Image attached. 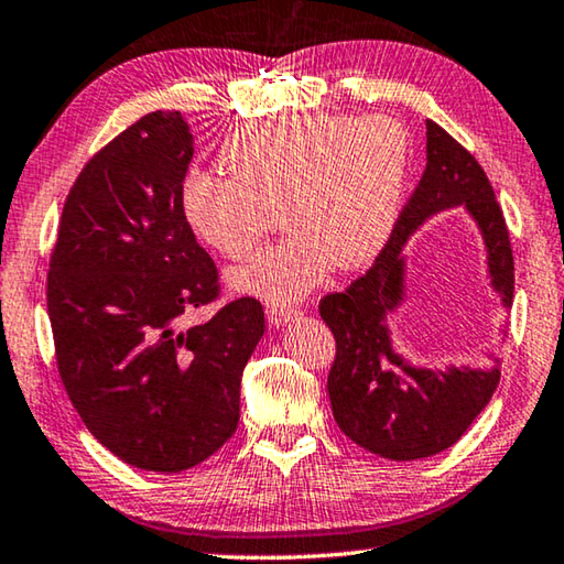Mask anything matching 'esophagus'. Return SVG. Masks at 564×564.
Here are the masks:
<instances>
[{
	"mask_svg": "<svg viewBox=\"0 0 564 564\" xmlns=\"http://www.w3.org/2000/svg\"><path fill=\"white\" fill-rule=\"evenodd\" d=\"M268 314V324L271 326H285V324H291V321H296L299 316H301V311L299 308H289V306H271L265 311Z\"/></svg>",
	"mask_w": 564,
	"mask_h": 564,
	"instance_id": "1",
	"label": "esophagus"
}]
</instances>
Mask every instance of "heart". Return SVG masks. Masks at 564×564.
Masks as SVG:
<instances>
[{"mask_svg": "<svg viewBox=\"0 0 564 564\" xmlns=\"http://www.w3.org/2000/svg\"><path fill=\"white\" fill-rule=\"evenodd\" d=\"M230 177L191 170L181 213L193 236L246 258L283 213L291 238L228 273L246 296H306L330 268L369 263L394 228L411 170V135L397 118L285 115L250 122L223 150Z\"/></svg>", "mask_w": 564, "mask_h": 564, "instance_id": "obj_1", "label": "heart"}]
</instances>
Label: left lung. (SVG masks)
Wrapping results in <instances>:
<instances>
[{
  "label": "left lung",
  "mask_w": 564,
  "mask_h": 564,
  "mask_svg": "<svg viewBox=\"0 0 564 564\" xmlns=\"http://www.w3.org/2000/svg\"><path fill=\"white\" fill-rule=\"evenodd\" d=\"M464 208L475 220L487 253L491 291L512 308L514 261L507 223L485 170L440 124L426 120V170L401 210L389 243L373 265L346 291L321 301V318L336 338L328 399L348 440L383 459L434 457L467 432L499 383L495 366H414L399 354L389 318L406 301L409 238L436 213ZM502 341L507 324L499 328Z\"/></svg>",
  "instance_id": "1"
}]
</instances>
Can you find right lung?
<instances>
[{"label":"right lung","instance_id":"obj_1","mask_svg":"<svg viewBox=\"0 0 564 564\" xmlns=\"http://www.w3.org/2000/svg\"><path fill=\"white\" fill-rule=\"evenodd\" d=\"M191 158L177 110L120 132L67 195L47 279L57 369L77 414L115 457L163 475L234 436L240 377L265 330L256 299L183 326L218 296L216 263L177 198Z\"/></svg>","mask_w":564,"mask_h":564}]
</instances>
